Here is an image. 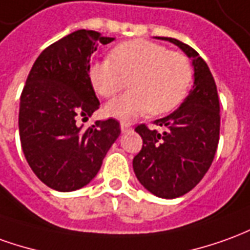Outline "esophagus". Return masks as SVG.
Instances as JSON below:
<instances>
[{
    "label": "esophagus",
    "instance_id": "1",
    "mask_svg": "<svg viewBox=\"0 0 250 250\" xmlns=\"http://www.w3.org/2000/svg\"><path fill=\"white\" fill-rule=\"evenodd\" d=\"M131 128H132V127H131L130 123H125V122H122V123H120V130H122V132H128Z\"/></svg>",
    "mask_w": 250,
    "mask_h": 250
}]
</instances>
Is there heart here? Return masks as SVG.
I'll return each instance as SVG.
<instances>
[{"label":"heart","instance_id":"1","mask_svg":"<svg viewBox=\"0 0 250 250\" xmlns=\"http://www.w3.org/2000/svg\"><path fill=\"white\" fill-rule=\"evenodd\" d=\"M192 64L184 54L169 51L160 43L128 40L113 47L109 59L93 62L88 69L92 88L103 97H113L131 89L105 105L112 118L130 120L142 113L164 115L184 101L192 83Z\"/></svg>","mask_w":250,"mask_h":250}]
</instances>
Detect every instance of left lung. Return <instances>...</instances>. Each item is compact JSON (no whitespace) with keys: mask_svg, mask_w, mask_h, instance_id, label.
<instances>
[{"mask_svg":"<svg viewBox=\"0 0 250 250\" xmlns=\"http://www.w3.org/2000/svg\"><path fill=\"white\" fill-rule=\"evenodd\" d=\"M167 40L192 59L193 86L174 112L155 120L167 130L160 134L145 125L135 128L143 146L132 160L137 179L153 195L164 199L183 196L207 173L219 141V99L214 77L192 47L173 38Z\"/></svg>","mask_w":250,"mask_h":250,"instance_id":"8db88e82","label":"left lung"}]
</instances>
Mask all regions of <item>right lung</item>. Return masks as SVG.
I'll return each mask as SVG.
<instances>
[{
  "instance_id": "1",
  "label": "right lung",
  "mask_w": 250,
  "mask_h": 250,
  "mask_svg": "<svg viewBox=\"0 0 250 250\" xmlns=\"http://www.w3.org/2000/svg\"><path fill=\"white\" fill-rule=\"evenodd\" d=\"M112 40L78 29L43 50L28 74L19 112L21 147L34 173L55 191L89 184L120 135L115 119L97 120L88 128L77 123L99 109L89 63L97 46Z\"/></svg>"
}]
</instances>
